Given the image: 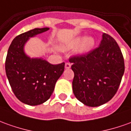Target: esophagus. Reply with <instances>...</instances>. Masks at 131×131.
I'll use <instances>...</instances> for the list:
<instances>
[{"mask_svg":"<svg viewBox=\"0 0 131 131\" xmlns=\"http://www.w3.org/2000/svg\"><path fill=\"white\" fill-rule=\"evenodd\" d=\"M71 66H72V64H71V63L67 62L65 64V68L66 69H69V68H70V67H71Z\"/></svg>","mask_w":131,"mask_h":131,"instance_id":"34e87169","label":"esophagus"}]
</instances>
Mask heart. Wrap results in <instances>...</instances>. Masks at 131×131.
<instances>
[{"label":"heart","instance_id":"b5f03b06","mask_svg":"<svg viewBox=\"0 0 131 131\" xmlns=\"http://www.w3.org/2000/svg\"><path fill=\"white\" fill-rule=\"evenodd\" d=\"M94 40L91 37H86L84 39L82 38H77L74 41L72 46L76 47L78 45H79V51L80 52H85L89 50L91 47L94 45Z\"/></svg>","mask_w":131,"mask_h":131}]
</instances>
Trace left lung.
I'll use <instances>...</instances> for the list:
<instances>
[{
  "instance_id": "1",
  "label": "left lung",
  "mask_w": 131,
  "mask_h": 131,
  "mask_svg": "<svg viewBox=\"0 0 131 131\" xmlns=\"http://www.w3.org/2000/svg\"><path fill=\"white\" fill-rule=\"evenodd\" d=\"M72 81L76 98L88 106L107 103L118 89L124 70L123 54L116 40L103 34L100 46L89 52L71 57Z\"/></svg>"
}]
</instances>
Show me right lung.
<instances>
[{"instance_id":"right-lung-1","label":"right lung","mask_w":131,"mask_h":131,"mask_svg":"<svg viewBox=\"0 0 131 131\" xmlns=\"http://www.w3.org/2000/svg\"><path fill=\"white\" fill-rule=\"evenodd\" d=\"M48 30L35 28L15 37L5 59V72L12 90L21 102L27 105L37 106L48 100L64 70V62L53 65L25 54L23 47L29 37Z\"/></svg>"}]
</instances>
